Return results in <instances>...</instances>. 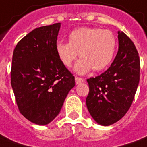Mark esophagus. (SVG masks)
<instances>
[{"mask_svg":"<svg viewBox=\"0 0 147 147\" xmlns=\"http://www.w3.org/2000/svg\"><path fill=\"white\" fill-rule=\"evenodd\" d=\"M83 82H84L83 78H78V77H76L75 78V82L77 85L82 83Z\"/></svg>","mask_w":147,"mask_h":147,"instance_id":"esophagus-1","label":"esophagus"}]
</instances>
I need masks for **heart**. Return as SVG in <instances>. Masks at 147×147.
I'll return each instance as SVG.
<instances>
[{"label": "heart", "instance_id": "heart-1", "mask_svg": "<svg viewBox=\"0 0 147 147\" xmlns=\"http://www.w3.org/2000/svg\"><path fill=\"white\" fill-rule=\"evenodd\" d=\"M117 49V40L108 29L82 27L73 30L69 35V43L57 41L56 52L65 66L69 68L79 53L82 57L74 66L78 74H85L94 69H105L114 59Z\"/></svg>", "mask_w": 147, "mask_h": 147}]
</instances>
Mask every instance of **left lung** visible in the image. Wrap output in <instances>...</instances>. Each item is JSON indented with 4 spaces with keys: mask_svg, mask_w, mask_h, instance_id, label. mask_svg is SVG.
<instances>
[{
    "mask_svg": "<svg viewBox=\"0 0 147 147\" xmlns=\"http://www.w3.org/2000/svg\"><path fill=\"white\" fill-rule=\"evenodd\" d=\"M118 33V51L110 67L101 75L87 79L90 88L87 109L102 126L112 125L126 114L139 82L137 49L123 32Z\"/></svg>",
    "mask_w": 147,
    "mask_h": 147,
    "instance_id": "8db88e82",
    "label": "left lung"
}]
</instances>
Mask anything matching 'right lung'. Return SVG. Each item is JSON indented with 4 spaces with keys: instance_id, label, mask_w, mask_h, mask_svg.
Listing matches in <instances>:
<instances>
[{
    "instance_id": "1",
    "label": "right lung",
    "mask_w": 147,
    "mask_h": 147,
    "mask_svg": "<svg viewBox=\"0 0 147 147\" xmlns=\"http://www.w3.org/2000/svg\"><path fill=\"white\" fill-rule=\"evenodd\" d=\"M61 23L33 29L14 49L11 85L21 114L37 125L57 116L68 93L75 86L61 61L56 44Z\"/></svg>"
}]
</instances>
